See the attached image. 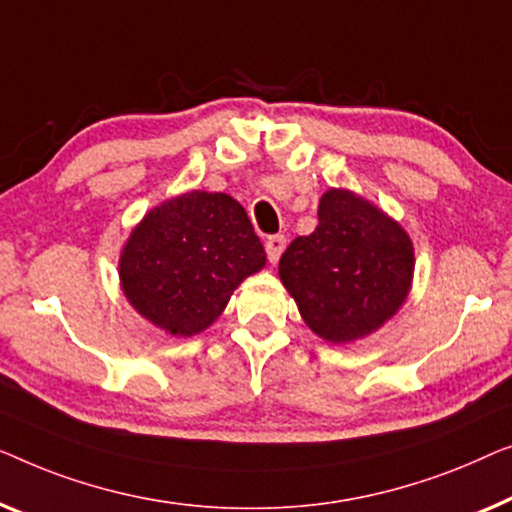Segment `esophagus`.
<instances>
[{"label": "esophagus", "mask_w": 512, "mask_h": 512, "mask_svg": "<svg viewBox=\"0 0 512 512\" xmlns=\"http://www.w3.org/2000/svg\"><path fill=\"white\" fill-rule=\"evenodd\" d=\"M285 243L287 241H285L283 234H273V236H269V239H266L264 248H266V257H269L271 264H276L278 259H280V255H283Z\"/></svg>", "instance_id": "1"}]
</instances>
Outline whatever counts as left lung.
I'll return each instance as SVG.
<instances>
[{"instance_id": "left-lung-1", "label": "left lung", "mask_w": 512, "mask_h": 512, "mask_svg": "<svg viewBox=\"0 0 512 512\" xmlns=\"http://www.w3.org/2000/svg\"><path fill=\"white\" fill-rule=\"evenodd\" d=\"M278 273L306 325L331 343H348L371 334L403 304L413 243L369 201L329 190L315 232L287 246Z\"/></svg>"}]
</instances>
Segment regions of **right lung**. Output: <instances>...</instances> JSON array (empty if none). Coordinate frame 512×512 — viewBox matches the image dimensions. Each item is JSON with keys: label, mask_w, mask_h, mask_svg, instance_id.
<instances>
[{"label": "right lung", "mask_w": 512, "mask_h": 512, "mask_svg": "<svg viewBox=\"0 0 512 512\" xmlns=\"http://www.w3.org/2000/svg\"><path fill=\"white\" fill-rule=\"evenodd\" d=\"M266 262L239 201L192 190L157 206L129 236L120 280L129 304L174 336H192Z\"/></svg>", "instance_id": "obj_1"}]
</instances>
